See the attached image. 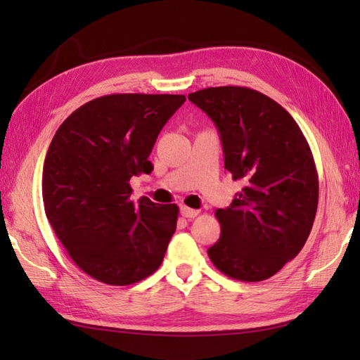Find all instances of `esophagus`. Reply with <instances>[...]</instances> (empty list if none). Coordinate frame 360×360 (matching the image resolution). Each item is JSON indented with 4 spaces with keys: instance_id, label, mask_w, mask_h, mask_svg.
<instances>
[{
    "instance_id": "34e87169",
    "label": "esophagus",
    "mask_w": 360,
    "mask_h": 360,
    "mask_svg": "<svg viewBox=\"0 0 360 360\" xmlns=\"http://www.w3.org/2000/svg\"><path fill=\"white\" fill-rule=\"evenodd\" d=\"M181 215L184 218H195L200 215V210L196 209H190V207H186V205H182L181 207Z\"/></svg>"
}]
</instances>
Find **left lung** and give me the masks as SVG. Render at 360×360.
Masks as SVG:
<instances>
[{"instance_id": "obj_1", "label": "left lung", "mask_w": 360, "mask_h": 360, "mask_svg": "<svg viewBox=\"0 0 360 360\" xmlns=\"http://www.w3.org/2000/svg\"><path fill=\"white\" fill-rule=\"evenodd\" d=\"M188 98L215 122L224 167L244 184L231 207L215 212L221 235L209 258L231 278H269L297 257L314 224L319 176L307 137L255 89L205 88Z\"/></svg>"}]
</instances>
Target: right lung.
<instances>
[{
	"instance_id": "1",
	"label": "right lung",
	"mask_w": 360,
	"mask_h": 360,
	"mask_svg": "<svg viewBox=\"0 0 360 360\" xmlns=\"http://www.w3.org/2000/svg\"><path fill=\"white\" fill-rule=\"evenodd\" d=\"M186 102L178 94H110L68 117L43 167V204L68 255L97 281L127 286L158 271L179 209L142 196L129 179L151 173L160 129Z\"/></svg>"
}]
</instances>
